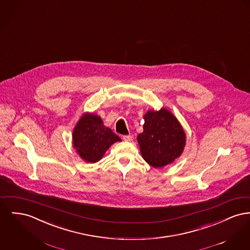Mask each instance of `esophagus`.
<instances>
[{"label":"esophagus","instance_id":"esophagus-1","mask_svg":"<svg viewBox=\"0 0 250 250\" xmlns=\"http://www.w3.org/2000/svg\"><path fill=\"white\" fill-rule=\"evenodd\" d=\"M123 140L125 142H131L133 140V137L131 135H124L123 136Z\"/></svg>","mask_w":250,"mask_h":250}]
</instances>
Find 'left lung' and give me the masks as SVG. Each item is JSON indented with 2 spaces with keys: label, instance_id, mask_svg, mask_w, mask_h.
Wrapping results in <instances>:
<instances>
[{
  "label": "left lung",
  "instance_id": "left-lung-1",
  "mask_svg": "<svg viewBox=\"0 0 250 250\" xmlns=\"http://www.w3.org/2000/svg\"><path fill=\"white\" fill-rule=\"evenodd\" d=\"M144 118V132L137 138L144 160L155 168L174 162L181 155L186 140L176 118L165 108L147 111Z\"/></svg>",
  "mask_w": 250,
  "mask_h": 250
}]
</instances>
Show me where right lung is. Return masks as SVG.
Instances as JSON below:
<instances>
[{
  "instance_id": "obj_1",
  "label": "right lung",
  "mask_w": 250,
  "mask_h": 250,
  "mask_svg": "<svg viewBox=\"0 0 250 250\" xmlns=\"http://www.w3.org/2000/svg\"><path fill=\"white\" fill-rule=\"evenodd\" d=\"M73 141L76 152L84 161L96 162L111 145L121 139L111 129L104 126L101 118L87 113L77 123Z\"/></svg>"
}]
</instances>
